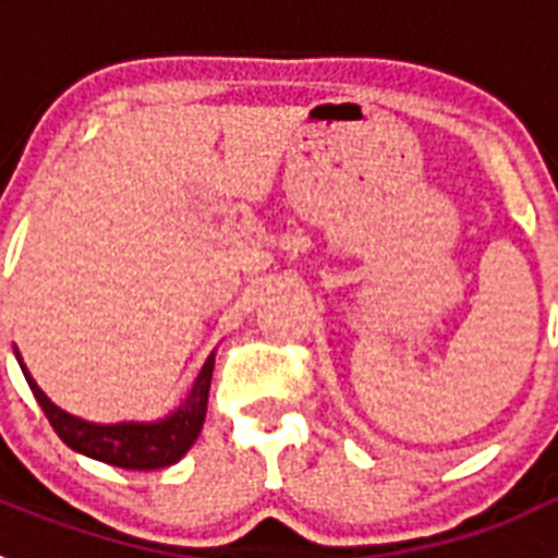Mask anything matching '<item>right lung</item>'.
Segmentation results:
<instances>
[{
    "label": "right lung",
    "instance_id": "add662e5",
    "mask_svg": "<svg viewBox=\"0 0 558 558\" xmlns=\"http://www.w3.org/2000/svg\"><path fill=\"white\" fill-rule=\"evenodd\" d=\"M13 352H16L27 386L33 388V397L38 399L41 411L47 413L49 425L56 427L63 445L72 447L81 456L111 463V466H122V470H161V466H172L175 461H181L186 450L198 441L206 418V402H209L215 352L206 357L198 377L192 383L190 393H186L184 402L175 411H170L161 418H150V422H111V425L88 422V418H81L75 413L58 408L38 388V383L27 372L16 347H13Z\"/></svg>",
    "mask_w": 558,
    "mask_h": 558
}]
</instances>
